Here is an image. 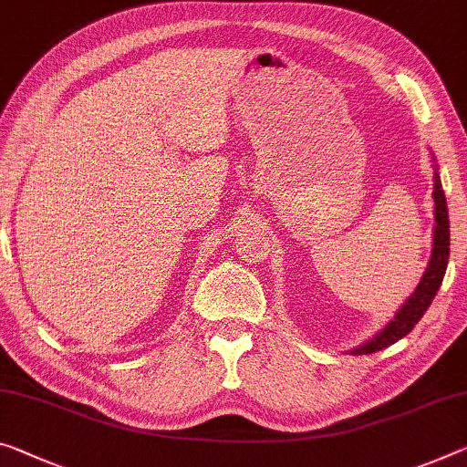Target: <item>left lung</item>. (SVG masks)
<instances>
[{
  "mask_svg": "<svg viewBox=\"0 0 467 467\" xmlns=\"http://www.w3.org/2000/svg\"><path fill=\"white\" fill-rule=\"evenodd\" d=\"M432 161H436L432 158ZM434 228H432V254L424 274H421L420 285L416 291L411 293V297H407L401 307L397 309L393 320H390L387 327L380 332H376L372 338H368L364 345H358L349 353L353 355H368L387 349L389 345L397 343L399 338L410 335L413 327L420 322V317L431 307L436 291L441 288L442 278H445V270L449 264V210H447V199L445 191H442L441 176H439V166L434 164Z\"/></svg>",
  "mask_w": 467,
  "mask_h": 467,
  "instance_id": "obj_1",
  "label": "left lung"
}]
</instances>
